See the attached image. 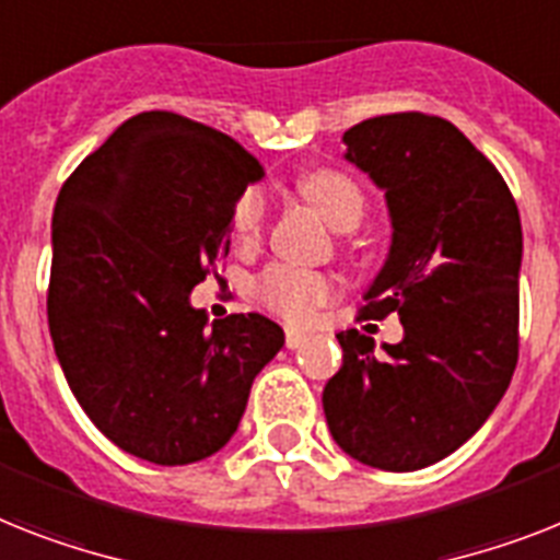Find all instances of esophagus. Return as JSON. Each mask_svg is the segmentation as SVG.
Wrapping results in <instances>:
<instances>
[{
	"label": "esophagus",
	"mask_w": 560,
	"mask_h": 560,
	"mask_svg": "<svg viewBox=\"0 0 560 560\" xmlns=\"http://www.w3.org/2000/svg\"><path fill=\"white\" fill-rule=\"evenodd\" d=\"M306 340H308L306 331L294 329V326H291V329H285V346H289V349H300V346L306 343Z\"/></svg>",
	"instance_id": "esophagus-1"
}]
</instances>
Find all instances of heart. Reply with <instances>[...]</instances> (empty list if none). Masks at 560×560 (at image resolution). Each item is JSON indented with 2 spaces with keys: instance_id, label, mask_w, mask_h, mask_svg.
I'll list each match as a JSON object with an SVG mask.
<instances>
[{
  "instance_id": "b5f03b06",
  "label": "heart",
  "mask_w": 560,
  "mask_h": 560,
  "mask_svg": "<svg viewBox=\"0 0 560 560\" xmlns=\"http://www.w3.org/2000/svg\"><path fill=\"white\" fill-rule=\"evenodd\" d=\"M300 194L317 208V214L337 231L358 229L363 214H366V200L363 191L354 186L352 177H346L335 168L312 171L300 179ZM266 225V197L257 188H248L234 206L231 214V231L240 246H254ZM257 294L269 308L280 312L289 320H306L314 308L326 303L331 294L329 280L317 271L298 269L277 262L266 269L257 280Z\"/></svg>"
}]
</instances>
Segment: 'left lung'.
<instances>
[{"label":"left lung","mask_w":560,"mask_h":560,"mask_svg":"<svg viewBox=\"0 0 560 560\" xmlns=\"http://www.w3.org/2000/svg\"><path fill=\"white\" fill-rule=\"evenodd\" d=\"M346 160L386 197L389 254L363 317L397 312L400 343L340 331L343 366L323 389L335 443L360 464L415 472L464 446L518 363V206L455 125L386 114L343 133Z\"/></svg>","instance_id":"obj_1"}]
</instances>
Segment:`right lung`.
I'll list each match as a JSON object with an SVG mask.
<instances>
[{
  "label": "right lung",
  "instance_id": "right-lung-1",
  "mask_svg": "<svg viewBox=\"0 0 560 560\" xmlns=\"http://www.w3.org/2000/svg\"><path fill=\"white\" fill-rule=\"evenodd\" d=\"M266 177L202 122L125 119L62 186L50 229L48 326L85 415L148 464L186 466L237 432L260 369L285 343L262 314L208 323L194 285L231 246V214Z\"/></svg>",
  "mask_w": 560,
  "mask_h": 560
}]
</instances>
